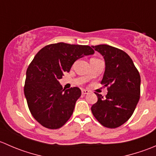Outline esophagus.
Wrapping results in <instances>:
<instances>
[{
  "label": "esophagus",
  "instance_id": "1",
  "mask_svg": "<svg viewBox=\"0 0 156 156\" xmlns=\"http://www.w3.org/2000/svg\"><path fill=\"white\" fill-rule=\"evenodd\" d=\"M81 93H82L83 95H85V94H89V90H85V89H82L81 90Z\"/></svg>",
  "mask_w": 156,
  "mask_h": 156
}]
</instances>
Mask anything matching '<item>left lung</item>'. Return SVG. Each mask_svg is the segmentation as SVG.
<instances>
[{"instance_id": "8db88e82", "label": "left lung", "mask_w": 156, "mask_h": 156, "mask_svg": "<svg viewBox=\"0 0 156 156\" xmlns=\"http://www.w3.org/2000/svg\"><path fill=\"white\" fill-rule=\"evenodd\" d=\"M103 56L105 72L101 84L108 87L106 97L96 94L98 100L91 107L97 120L108 128L127 122L140 100V76L131 58L123 50L106 44L92 46Z\"/></svg>"}]
</instances>
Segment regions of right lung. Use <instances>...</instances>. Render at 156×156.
<instances>
[{
  "label": "right lung",
  "instance_id": "obj_1",
  "mask_svg": "<svg viewBox=\"0 0 156 156\" xmlns=\"http://www.w3.org/2000/svg\"><path fill=\"white\" fill-rule=\"evenodd\" d=\"M94 53L87 45L60 42L35 55L26 71L24 94L31 115L42 126L57 129L70 119L81 91L77 87L63 89L59 80L77 59Z\"/></svg>",
  "mask_w": 156,
  "mask_h": 156
}]
</instances>
